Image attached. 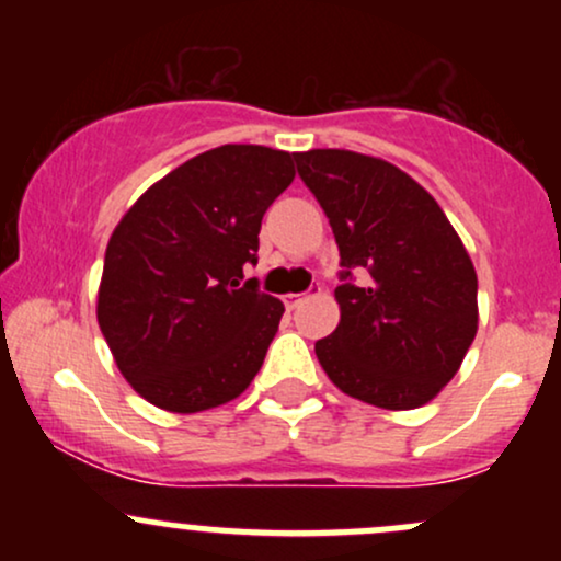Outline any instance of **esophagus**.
<instances>
[{
    "label": "esophagus",
    "mask_w": 561,
    "mask_h": 561,
    "mask_svg": "<svg viewBox=\"0 0 561 561\" xmlns=\"http://www.w3.org/2000/svg\"><path fill=\"white\" fill-rule=\"evenodd\" d=\"M302 300H306V295H302V293H287L285 295V306L287 308H298Z\"/></svg>",
    "instance_id": "esophagus-1"
}]
</instances>
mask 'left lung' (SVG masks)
<instances>
[{
    "label": "left lung",
    "instance_id": "left-lung-1",
    "mask_svg": "<svg viewBox=\"0 0 561 561\" xmlns=\"http://www.w3.org/2000/svg\"><path fill=\"white\" fill-rule=\"evenodd\" d=\"M324 208L345 285L340 324L317 343L345 396L405 411L430 403L478 334V274L435 197L382 158L353 150L293 152ZM363 274L353 286L350 272Z\"/></svg>",
    "mask_w": 561,
    "mask_h": 561
}]
</instances>
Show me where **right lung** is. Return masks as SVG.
Returning a JSON list of instances; mask_svg holds the SVG:
<instances>
[{"mask_svg":"<svg viewBox=\"0 0 561 561\" xmlns=\"http://www.w3.org/2000/svg\"><path fill=\"white\" fill-rule=\"evenodd\" d=\"M293 156L224 145L165 173L105 250L96 321L126 382L173 414L234 401L259 375L282 300L244 282L263 214L293 184Z\"/></svg>","mask_w":561,"mask_h":561,"instance_id":"1","label":"right lung"}]
</instances>
